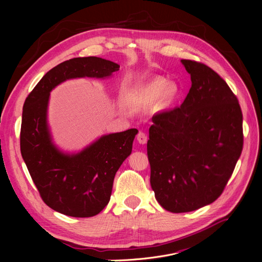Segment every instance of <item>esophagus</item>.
Returning <instances> with one entry per match:
<instances>
[{
    "mask_svg": "<svg viewBox=\"0 0 262 262\" xmlns=\"http://www.w3.org/2000/svg\"><path fill=\"white\" fill-rule=\"evenodd\" d=\"M137 140H138V142H139L140 144H145L146 142H147V136H146L144 132L140 131L139 134H138V137H137Z\"/></svg>",
    "mask_w": 262,
    "mask_h": 262,
    "instance_id": "esophagus-1",
    "label": "esophagus"
}]
</instances>
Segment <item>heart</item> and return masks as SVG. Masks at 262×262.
Listing matches in <instances>:
<instances>
[{
	"mask_svg": "<svg viewBox=\"0 0 262 262\" xmlns=\"http://www.w3.org/2000/svg\"><path fill=\"white\" fill-rule=\"evenodd\" d=\"M166 91H165L164 90ZM166 100H171L177 93L175 86H168L164 80H155L144 86H141L139 89L134 90L129 95V100L134 106L147 105L150 102H154L160 98L163 93Z\"/></svg>",
	"mask_w": 262,
	"mask_h": 262,
	"instance_id": "obj_1",
	"label": "heart"
}]
</instances>
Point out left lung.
Here are the masks:
<instances>
[{"instance_id":"obj_1","label":"left lung","mask_w":262,"mask_h":262,"mask_svg":"<svg viewBox=\"0 0 262 262\" xmlns=\"http://www.w3.org/2000/svg\"><path fill=\"white\" fill-rule=\"evenodd\" d=\"M191 87L180 107L153 116L147 141L150 187L172 213L215 201L231 178L244 144L239 102L216 72L181 60Z\"/></svg>"}]
</instances>
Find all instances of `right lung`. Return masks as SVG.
Wrapping results in <instances>:
<instances>
[{"mask_svg":"<svg viewBox=\"0 0 262 262\" xmlns=\"http://www.w3.org/2000/svg\"><path fill=\"white\" fill-rule=\"evenodd\" d=\"M120 68L97 57L74 58L47 72L27 96L23 108L20 153L43 202L73 217H91L110 200L114 179L131 154L137 129L108 134L77 154L54 146L47 123L50 92L70 78H105Z\"/></svg>","mask_w":262,"mask_h":262,"instance_id":"right-lung-1","label":"right lung"}]
</instances>
